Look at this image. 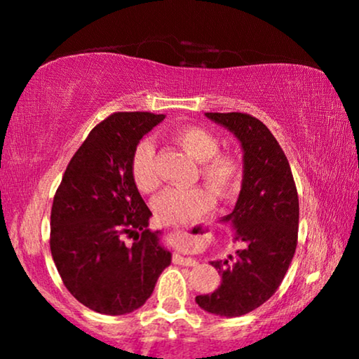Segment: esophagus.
I'll return each instance as SVG.
<instances>
[{
    "instance_id": "1",
    "label": "esophagus",
    "mask_w": 359,
    "mask_h": 359,
    "mask_svg": "<svg viewBox=\"0 0 359 359\" xmlns=\"http://www.w3.org/2000/svg\"><path fill=\"white\" fill-rule=\"evenodd\" d=\"M173 262L176 264H183V266H196V263H198L194 258H191V257H188V255L180 253V252L175 253Z\"/></svg>"
}]
</instances>
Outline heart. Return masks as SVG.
Listing matches in <instances>:
<instances>
[{"mask_svg":"<svg viewBox=\"0 0 359 359\" xmlns=\"http://www.w3.org/2000/svg\"><path fill=\"white\" fill-rule=\"evenodd\" d=\"M171 139L199 161L203 180L219 198H229L240 186L242 166L230 154H220L214 132L201 126H181L171 132ZM130 175L142 193H151L158 184L155 168L154 142L145 139L137 144L130 158ZM212 194L205 188H168L154 201L151 208L158 222L181 225L201 217L212 208Z\"/></svg>","mask_w":359,"mask_h":359,"instance_id":"1","label":"heart"}]
</instances>
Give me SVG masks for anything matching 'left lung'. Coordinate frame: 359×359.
Masks as SVG:
<instances>
[{"instance_id": "obj_1", "label": "left lung", "mask_w": 359, "mask_h": 359, "mask_svg": "<svg viewBox=\"0 0 359 359\" xmlns=\"http://www.w3.org/2000/svg\"><path fill=\"white\" fill-rule=\"evenodd\" d=\"M237 137L243 150V180L237 204L222 222L240 243L235 257L210 262L222 283L196 296L205 312L240 317L276 292L297 247L299 198L291 166L278 140L257 117L243 112H205Z\"/></svg>"}]
</instances>
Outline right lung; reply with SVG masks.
<instances>
[{"label": "right lung", "mask_w": 359, "mask_h": 359, "mask_svg": "<svg viewBox=\"0 0 359 359\" xmlns=\"http://www.w3.org/2000/svg\"><path fill=\"white\" fill-rule=\"evenodd\" d=\"M163 119L150 112L107 117L73 155L53 198V263L72 296L95 312L124 316L142 307L171 263L130 175L137 144Z\"/></svg>", "instance_id": "right-lung-1"}]
</instances>
